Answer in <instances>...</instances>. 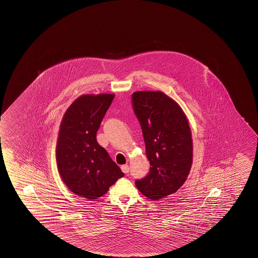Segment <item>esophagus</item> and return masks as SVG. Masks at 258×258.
Returning a JSON list of instances; mask_svg holds the SVG:
<instances>
[{
	"label": "esophagus",
	"instance_id": "obj_1",
	"mask_svg": "<svg viewBox=\"0 0 258 258\" xmlns=\"http://www.w3.org/2000/svg\"><path fill=\"white\" fill-rule=\"evenodd\" d=\"M121 171H122L124 173H127L130 172V167H128V165H121Z\"/></svg>",
	"mask_w": 258,
	"mask_h": 258
}]
</instances>
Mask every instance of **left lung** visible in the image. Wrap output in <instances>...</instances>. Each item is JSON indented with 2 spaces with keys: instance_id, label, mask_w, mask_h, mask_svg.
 I'll return each instance as SVG.
<instances>
[{
  "instance_id": "obj_1",
  "label": "left lung",
  "mask_w": 258,
  "mask_h": 258,
  "mask_svg": "<svg viewBox=\"0 0 258 258\" xmlns=\"http://www.w3.org/2000/svg\"><path fill=\"white\" fill-rule=\"evenodd\" d=\"M132 107L151 166L136 186L148 199L161 200L174 194L190 173L192 140L189 123L177 102L159 91L135 92Z\"/></svg>"
}]
</instances>
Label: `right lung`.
I'll return each instance as SVG.
<instances>
[{
  "label": "right lung",
  "instance_id": "add662e5",
  "mask_svg": "<svg viewBox=\"0 0 258 258\" xmlns=\"http://www.w3.org/2000/svg\"><path fill=\"white\" fill-rule=\"evenodd\" d=\"M114 94H85L63 115L55 148L57 168L69 190L81 197H102L124 173L98 144L96 133Z\"/></svg>",
  "mask_w": 258,
  "mask_h": 258
}]
</instances>
